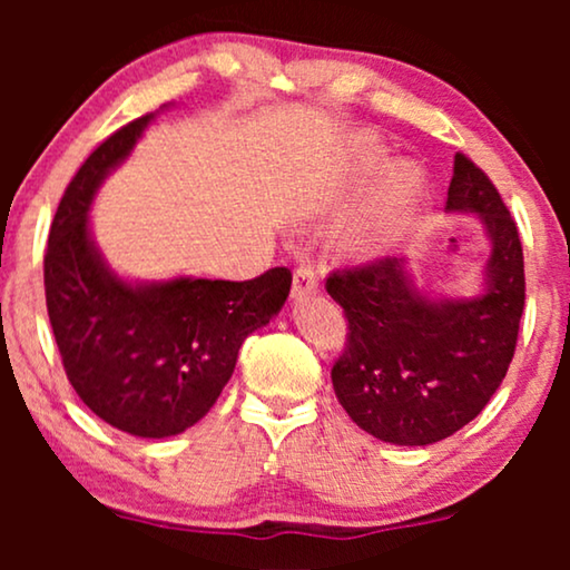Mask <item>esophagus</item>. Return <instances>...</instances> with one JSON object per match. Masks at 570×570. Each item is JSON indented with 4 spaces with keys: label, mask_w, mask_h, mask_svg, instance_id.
Segmentation results:
<instances>
[{
    "label": "esophagus",
    "mask_w": 570,
    "mask_h": 570,
    "mask_svg": "<svg viewBox=\"0 0 570 570\" xmlns=\"http://www.w3.org/2000/svg\"><path fill=\"white\" fill-rule=\"evenodd\" d=\"M316 291H318V279L314 275V269H308V267L295 269L293 301H306V298H311V295H316Z\"/></svg>",
    "instance_id": "1"
}]
</instances>
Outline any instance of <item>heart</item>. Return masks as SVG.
I'll use <instances>...</instances> for the list:
<instances>
[{
    "label": "heart",
    "instance_id": "heart-1",
    "mask_svg": "<svg viewBox=\"0 0 570 570\" xmlns=\"http://www.w3.org/2000/svg\"><path fill=\"white\" fill-rule=\"evenodd\" d=\"M347 158L353 163V170L361 176L373 174L384 160V150L376 139L368 135H355L347 145ZM423 191V176L410 163H396L384 174L379 184L376 199L363 215H357L353 223L342 233L340 246L347 254L368 256L376 254L402 230L407 217L415 207V202Z\"/></svg>",
    "mask_w": 570,
    "mask_h": 570
}]
</instances>
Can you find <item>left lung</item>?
I'll list each match as a JSON object with an SVG mask.
<instances>
[{
    "instance_id": "1",
    "label": "left lung",
    "mask_w": 570,
    "mask_h": 570,
    "mask_svg": "<svg viewBox=\"0 0 570 570\" xmlns=\"http://www.w3.org/2000/svg\"><path fill=\"white\" fill-rule=\"evenodd\" d=\"M446 213L478 215L490 240L478 295L433 298L415 285L407 256L326 277V293L347 318L334 394L357 428L396 446H428L478 417L517 350L524 311L519 230L493 181L462 153L454 155Z\"/></svg>"
}]
</instances>
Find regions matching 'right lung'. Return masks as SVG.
<instances>
[{"instance_id":"obj_1","label":"right lung","mask_w":570,"mask_h":570,"mask_svg":"<svg viewBox=\"0 0 570 570\" xmlns=\"http://www.w3.org/2000/svg\"><path fill=\"white\" fill-rule=\"evenodd\" d=\"M155 114L135 119L82 163L53 215L43 256L49 322L69 384L108 425L168 439L199 423L236 368L248 334L291 293V269L246 283L170 277L139 283L111 269L92 238L90 207Z\"/></svg>"}]
</instances>
